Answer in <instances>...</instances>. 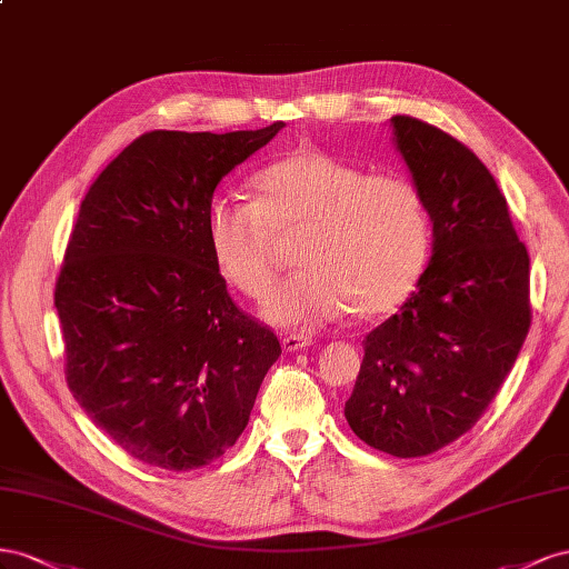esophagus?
<instances>
[{"instance_id": "esophagus-1", "label": "esophagus", "mask_w": 569, "mask_h": 569, "mask_svg": "<svg viewBox=\"0 0 569 569\" xmlns=\"http://www.w3.org/2000/svg\"><path fill=\"white\" fill-rule=\"evenodd\" d=\"M312 343H315L312 336H305V333H288L281 340V346H283L286 352H298V350H305L307 346H312Z\"/></svg>"}]
</instances>
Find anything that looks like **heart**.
Wrapping results in <instances>:
<instances>
[{
  "label": "heart",
  "instance_id": "heart-1",
  "mask_svg": "<svg viewBox=\"0 0 569 569\" xmlns=\"http://www.w3.org/2000/svg\"><path fill=\"white\" fill-rule=\"evenodd\" d=\"M252 188L254 202L209 200L204 238L223 281L264 300L273 283L271 236L302 229V271L267 302L273 323L310 329L346 310L371 319L412 293L431 250V214L412 178L365 173L317 144H300L257 171Z\"/></svg>",
  "mask_w": 569,
  "mask_h": 569
}]
</instances>
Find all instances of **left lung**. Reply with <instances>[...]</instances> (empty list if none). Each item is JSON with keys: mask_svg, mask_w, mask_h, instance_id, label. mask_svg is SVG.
Returning <instances> with one entry per match:
<instances>
[{"mask_svg": "<svg viewBox=\"0 0 569 569\" xmlns=\"http://www.w3.org/2000/svg\"><path fill=\"white\" fill-rule=\"evenodd\" d=\"M391 121L433 254L400 312L367 333L346 419L367 446L419 458L472 429L512 369L531 327L529 252L467 144L405 113Z\"/></svg>", "mask_w": 569, "mask_h": 569, "instance_id": "obj_1", "label": "left lung"}]
</instances>
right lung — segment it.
I'll return each instance as SVG.
<instances>
[{
  "label": "right lung",
  "mask_w": 569,
  "mask_h": 569,
  "mask_svg": "<svg viewBox=\"0 0 569 569\" xmlns=\"http://www.w3.org/2000/svg\"><path fill=\"white\" fill-rule=\"evenodd\" d=\"M281 128L144 133L80 202L54 286L63 375L144 465L188 472L221 458L279 360L276 333L229 296L204 212L221 178Z\"/></svg>",
  "instance_id": "1"
}]
</instances>
